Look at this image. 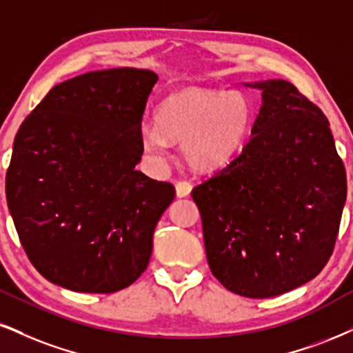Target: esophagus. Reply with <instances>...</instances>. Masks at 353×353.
Here are the masks:
<instances>
[{
	"label": "esophagus",
	"instance_id": "obj_1",
	"mask_svg": "<svg viewBox=\"0 0 353 353\" xmlns=\"http://www.w3.org/2000/svg\"><path fill=\"white\" fill-rule=\"evenodd\" d=\"M191 190H193V185L190 183V181H178L176 183V196L178 198H185L188 196L191 193Z\"/></svg>",
	"mask_w": 353,
	"mask_h": 353
}]
</instances>
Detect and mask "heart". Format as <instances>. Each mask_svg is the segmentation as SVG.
Returning a JSON list of instances; mask_svg holds the SVG:
<instances>
[{
    "mask_svg": "<svg viewBox=\"0 0 353 353\" xmlns=\"http://www.w3.org/2000/svg\"><path fill=\"white\" fill-rule=\"evenodd\" d=\"M252 124L250 101L242 93L181 90L162 99L155 125L142 129L143 149L162 159L168 142L181 143L198 172L224 167L239 154Z\"/></svg>",
    "mask_w": 353,
    "mask_h": 353,
    "instance_id": "heart-1",
    "label": "heart"
}]
</instances>
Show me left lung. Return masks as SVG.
Listing matches in <instances>:
<instances>
[{
	"mask_svg": "<svg viewBox=\"0 0 353 353\" xmlns=\"http://www.w3.org/2000/svg\"><path fill=\"white\" fill-rule=\"evenodd\" d=\"M262 91L249 142L191 191L210 268L229 291L272 298L312 280L332 255L347 176L329 121L285 80Z\"/></svg>",
	"mask_w": 353,
	"mask_h": 353,
	"instance_id": "8db88e82",
	"label": "left lung"
}]
</instances>
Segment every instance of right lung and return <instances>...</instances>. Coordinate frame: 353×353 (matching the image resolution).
<instances>
[{
  "instance_id": "right-lung-1",
  "label": "right lung",
  "mask_w": 353,
  "mask_h": 353,
  "mask_svg": "<svg viewBox=\"0 0 353 353\" xmlns=\"http://www.w3.org/2000/svg\"><path fill=\"white\" fill-rule=\"evenodd\" d=\"M159 77L88 72L55 85L17 130L8 208L30 263L78 293H114L149 265L175 188L136 170L142 116Z\"/></svg>"
}]
</instances>
